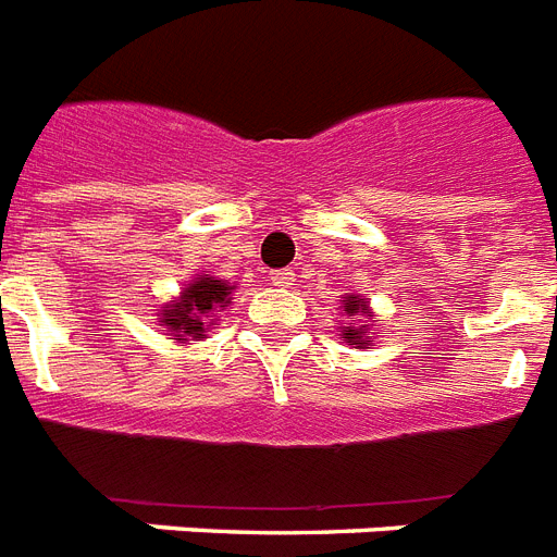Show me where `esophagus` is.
Returning <instances> with one entry per match:
<instances>
[{"mask_svg": "<svg viewBox=\"0 0 557 557\" xmlns=\"http://www.w3.org/2000/svg\"><path fill=\"white\" fill-rule=\"evenodd\" d=\"M271 283H274L277 288H292V286H295V271H292V269L271 271Z\"/></svg>", "mask_w": 557, "mask_h": 557, "instance_id": "34e87169", "label": "esophagus"}]
</instances>
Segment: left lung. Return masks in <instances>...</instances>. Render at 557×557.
Masks as SVG:
<instances>
[{
  "label": "left lung",
  "instance_id": "1",
  "mask_svg": "<svg viewBox=\"0 0 557 557\" xmlns=\"http://www.w3.org/2000/svg\"><path fill=\"white\" fill-rule=\"evenodd\" d=\"M358 309H361V312H364L367 309V300H361V297H352V300H347V309H344V312L347 314H356ZM344 338H347V344H364V332H358V330H352V326H347V330H344Z\"/></svg>",
  "mask_w": 557,
  "mask_h": 557
}]
</instances>
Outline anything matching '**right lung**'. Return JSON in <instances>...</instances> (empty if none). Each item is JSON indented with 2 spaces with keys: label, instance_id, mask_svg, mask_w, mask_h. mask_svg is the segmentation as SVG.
<instances>
[{
  "label": "right lung",
  "instance_id": "right-lung-1",
  "mask_svg": "<svg viewBox=\"0 0 557 557\" xmlns=\"http://www.w3.org/2000/svg\"><path fill=\"white\" fill-rule=\"evenodd\" d=\"M231 286H225L222 280L199 277L196 283L185 288L182 300L164 309L161 326H168L173 332V341H190L199 338L205 326L213 321V306L227 304Z\"/></svg>",
  "mask_w": 557,
  "mask_h": 557
}]
</instances>
